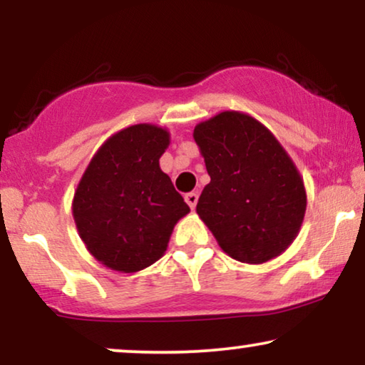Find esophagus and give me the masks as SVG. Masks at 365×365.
Returning a JSON list of instances; mask_svg holds the SVG:
<instances>
[{"mask_svg":"<svg viewBox=\"0 0 365 365\" xmlns=\"http://www.w3.org/2000/svg\"><path fill=\"white\" fill-rule=\"evenodd\" d=\"M197 192H187L186 196H184V199H186V202H187V206L191 207V209H194L196 207V204H197Z\"/></svg>","mask_w":365,"mask_h":365,"instance_id":"esophagus-1","label":"esophagus"}]
</instances>
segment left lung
<instances>
[{
	"label": "left lung",
	"instance_id": "obj_1",
	"mask_svg": "<svg viewBox=\"0 0 365 365\" xmlns=\"http://www.w3.org/2000/svg\"><path fill=\"white\" fill-rule=\"evenodd\" d=\"M211 182L196 211L229 257L262 264L297 237L307 196L296 164L256 118L222 111L194 128Z\"/></svg>",
	"mask_w": 365,
	"mask_h": 365
}]
</instances>
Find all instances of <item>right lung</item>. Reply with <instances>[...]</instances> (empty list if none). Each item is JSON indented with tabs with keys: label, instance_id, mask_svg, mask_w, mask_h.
<instances>
[{
	"label": "right lung",
	"instance_id": "add662e5",
	"mask_svg": "<svg viewBox=\"0 0 365 365\" xmlns=\"http://www.w3.org/2000/svg\"><path fill=\"white\" fill-rule=\"evenodd\" d=\"M169 131L134 124L103 143L73 197V217L89 254L119 272L161 259L173 229L191 211L159 168Z\"/></svg>",
	"mask_w": 365,
	"mask_h": 365
}]
</instances>
